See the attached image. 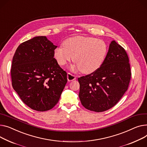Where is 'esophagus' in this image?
Returning <instances> with one entry per match:
<instances>
[{
	"mask_svg": "<svg viewBox=\"0 0 147 147\" xmlns=\"http://www.w3.org/2000/svg\"><path fill=\"white\" fill-rule=\"evenodd\" d=\"M67 79H68V81H73L74 80H76V77L75 76L73 75L72 74L70 73H68L67 74Z\"/></svg>",
	"mask_w": 147,
	"mask_h": 147,
	"instance_id": "34e87169",
	"label": "esophagus"
}]
</instances>
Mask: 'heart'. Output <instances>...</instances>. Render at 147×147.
Returning a JSON list of instances; mask_svg holds the SVG:
<instances>
[{
	"label": "heart",
	"instance_id": "obj_1",
	"mask_svg": "<svg viewBox=\"0 0 147 147\" xmlns=\"http://www.w3.org/2000/svg\"><path fill=\"white\" fill-rule=\"evenodd\" d=\"M64 46L55 48L54 55L57 63L64 66L73 60L76 70L86 74H91L102 66L106 56L107 48L102 40L90 36H76L66 40Z\"/></svg>",
	"mask_w": 147,
	"mask_h": 147
}]
</instances>
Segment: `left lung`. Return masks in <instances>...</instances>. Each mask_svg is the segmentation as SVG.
I'll return each instance as SVG.
<instances>
[{"label": "left lung", "mask_w": 147, "mask_h": 147, "mask_svg": "<svg viewBox=\"0 0 147 147\" xmlns=\"http://www.w3.org/2000/svg\"><path fill=\"white\" fill-rule=\"evenodd\" d=\"M131 77L128 54L122 46L112 41L99 69L78 78L82 105L96 112L111 109L128 90Z\"/></svg>", "instance_id": "left-lung-1"}]
</instances>
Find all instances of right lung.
<instances>
[{
  "instance_id": "1",
  "label": "right lung",
  "mask_w": 147,
  "mask_h": 147,
  "mask_svg": "<svg viewBox=\"0 0 147 147\" xmlns=\"http://www.w3.org/2000/svg\"><path fill=\"white\" fill-rule=\"evenodd\" d=\"M57 46L46 36H35L18 46L11 70L13 89L35 111L51 109L67 82V73L54 58Z\"/></svg>"
}]
</instances>
